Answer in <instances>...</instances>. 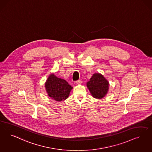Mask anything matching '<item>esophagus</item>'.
Masks as SVG:
<instances>
[{
  "mask_svg": "<svg viewBox=\"0 0 152 152\" xmlns=\"http://www.w3.org/2000/svg\"><path fill=\"white\" fill-rule=\"evenodd\" d=\"M82 83V81L81 80H77L75 81V84L76 85H79V84H81Z\"/></svg>",
  "mask_w": 152,
  "mask_h": 152,
  "instance_id": "34e87169",
  "label": "esophagus"
}]
</instances>
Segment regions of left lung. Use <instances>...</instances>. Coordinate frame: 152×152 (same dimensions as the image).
<instances>
[{
    "mask_svg": "<svg viewBox=\"0 0 152 152\" xmlns=\"http://www.w3.org/2000/svg\"><path fill=\"white\" fill-rule=\"evenodd\" d=\"M86 86L93 97L101 99L107 93L109 89V83L102 75L95 73L93 75L90 80L87 82Z\"/></svg>",
    "mask_w": 152,
    "mask_h": 152,
    "instance_id": "obj_1",
    "label": "left lung"
}]
</instances>
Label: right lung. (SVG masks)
I'll return each instance as SVG.
<instances>
[{"instance_id":"1","label":"right lung","mask_w":152,"mask_h":152,"mask_svg":"<svg viewBox=\"0 0 152 152\" xmlns=\"http://www.w3.org/2000/svg\"><path fill=\"white\" fill-rule=\"evenodd\" d=\"M45 86L49 97L58 102L66 99L73 88L65 80L57 77L54 73L49 76Z\"/></svg>"}]
</instances>
